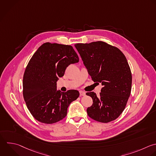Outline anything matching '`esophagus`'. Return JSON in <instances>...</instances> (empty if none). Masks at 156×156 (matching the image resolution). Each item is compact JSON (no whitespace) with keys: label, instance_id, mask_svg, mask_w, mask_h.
I'll return each instance as SVG.
<instances>
[{"label":"esophagus","instance_id":"1","mask_svg":"<svg viewBox=\"0 0 156 156\" xmlns=\"http://www.w3.org/2000/svg\"><path fill=\"white\" fill-rule=\"evenodd\" d=\"M79 93H80V96H85V93L84 91H80Z\"/></svg>","mask_w":156,"mask_h":156}]
</instances>
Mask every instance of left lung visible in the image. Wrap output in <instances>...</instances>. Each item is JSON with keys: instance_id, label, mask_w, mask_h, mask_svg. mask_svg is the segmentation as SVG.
<instances>
[{"instance_id": "1", "label": "left lung", "mask_w": 156, "mask_h": 156, "mask_svg": "<svg viewBox=\"0 0 156 156\" xmlns=\"http://www.w3.org/2000/svg\"><path fill=\"white\" fill-rule=\"evenodd\" d=\"M74 46L92 80L102 85L99 95L86 93L93 102L87 110L88 115L101 122L116 119L124 110L131 91L132 74L126 57L103 41Z\"/></svg>"}]
</instances>
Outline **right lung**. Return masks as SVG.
<instances>
[{
    "instance_id": "add662e5",
    "label": "right lung",
    "mask_w": 156,
    "mask_h": 156,
    "mask_svg": "<svg viewBox=\"0 0 156 156\" xmlns=\"http://www.w3.org/2000/svg\"><path fill=\"white\" fill-rule=\"evenodd\" d=\"M79 61L69 45L45 43L35 52L24 72L23 96L37 120L52 124L66 116L68 107L77 99L79 92L76 90L61 92L57 90V81L70 64Z\"/></svg>"
}]
</instances>
